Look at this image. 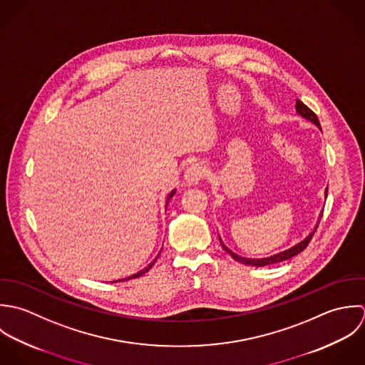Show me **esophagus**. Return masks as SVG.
Segmentation results:
<instances>
[{"label": "esophagus", "mask_w": 365, "mask_h": 365, "mask_svg": "<svg viewBox=\"0 0 365 365\" xmlns=\"http://www.w3.org/2000/svg\"><path fill=\"white\" fill-rule=\"evenodd\" d=\"M205 168L200 163H192L185 172V180L187 185H197L205 178Z\"/></svg>", "instance_id": "esophagus-1"}]
</instances>
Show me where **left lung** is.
<instances>
[{"label": "left lung", "instance_id": "left-lung-1", "mask_svg": "<svg viewBox=\"0 0 365 365\" xmlns=\"http://www.w3.org/2000/svg\"><path fill=\"white\" fill-rule=\"evenodd\" d=\"M296 113L300 115V117H303L304 120H307V121H310V123H313L316 127H319L320 128V123H319V120H317V117H316V114L307 107V106H304L300 100H296ZM322 130V128H320ZM324 196L327 197V189H326V192H324ZM320 219H322V216H320ZM320 219L317 220V224L314 225V228L302 240V241H299L297 244H294L293 247L291 248H288V250H285V251H281V252H278V254H274V255H271V257H267V258H245V257H241V255H238V254H235V252H232L227 245H224V242L221 241V238H220V242H221V247L224 248V251L225 252H228L237 262H241V264H244V265H251V267H265V265H272V264H278V262H282V261H287V259H291L292 257H294V255H297L299 252H302L306 247H307V244L310 242V240H312V237H313V234H314V231L317 230V225H319V221Z\"/></svg>", "mask_w": 365, "mask_h": 365}]
</instances>
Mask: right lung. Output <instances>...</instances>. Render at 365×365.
Returning <instances> with one entry per match:
<instances>
[{"mask_svg": "<svg viewBox=\"0 0 365 365\" xmlns=\"http://www.w3.org/2000/svg\"><path fill=\"white\" fill-rule=\"evenodd\" d=\"M176 193V189H173L170 193H169V196H168V199H166V206H168V203H169V200L173 197V195ZM162 251V250H160ZM160 251H159V254L156 255V258L150 262V264H148V267H145L144 269H141L140 272H137V274H134V275H131V277H127V278H123V279H118V281H113V282H123V281H128V279H134V278H138V277H141V275H144L145 272H148L150 268H152V265L156 262V259H158V257L160 255Z\"/></svg>", "mask_w": 365, "mask_h": 365, "instance_id": "obj_1", "label": "right lung"}]
</instances>
